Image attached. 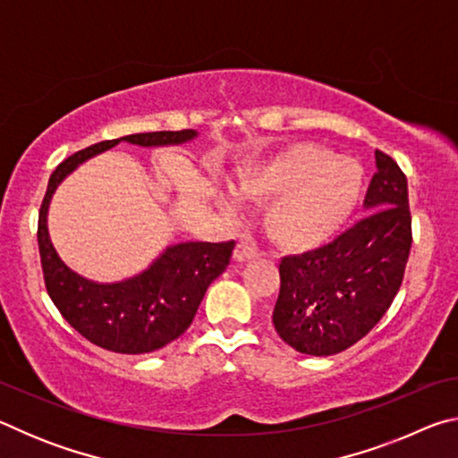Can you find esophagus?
<instances>
[{"mask_svg": "<svg viewBox=\"0 0 458 458\" xmlns=\"http://www.w3.org/2000/svg\"><path fill=\"white\" fill-rule=\"evenodd\" d=\"M259 257V250L254 248L250 242H238L234 248V260L236 262H246V260H254Z\"/></svg>", "mask_w": 458, "mask_h": 458, "instance_id": "esophagus-1", "label": "esophagus"}]
</instances>
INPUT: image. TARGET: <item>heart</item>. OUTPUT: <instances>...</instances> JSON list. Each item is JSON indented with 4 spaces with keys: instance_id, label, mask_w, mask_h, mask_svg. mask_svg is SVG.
<instances>
[{
    "instance_id": "1",
    "label": "heart",
    "mask_w": 458,
    "mask_h": 458,
    "mask_svg": "<svg viewBox=\"0 0 458 458\" xmlns=\"http://www.w3.org/2000/svg\"><path fill=\"white\" fill-rule=\"evenodd\" d=\"M363 167L317 143H291L238 175V198L270 206L265 228L283 250L309 252L335 238L358 208ZM218 204L238 214L232 193L220 191Z\"/></svg>"
}]
</instances>
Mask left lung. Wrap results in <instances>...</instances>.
<instances>
[{"instance_id": "obj_1", "label": "left lung", "mask_w": 458, "mask_h": 458, "mask_svg": "<svg viewBox=\"0 0 458 458\" xmlns=\"http://www.w3.org/2000/svg\"><path fill=\"white\" fill-rule=\"evenodd\" d=\"M376 174L363 199L366 218L317 250L278 267L273 323L284 344L307 355H333L368 335L404 278L412 218L408 183L396 161L374 153Z\"/></svg>"}]
</instances>
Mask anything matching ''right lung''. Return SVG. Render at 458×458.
Returning a JSON list of instances; mask_svg holds the SVG:
<instances>
[{"mask_svg": "<svg viewBox=\"0 0 458 458\" xmlns=\"http://www.w3.org/2000/svg\"><path fill=\"white\" fill-rule=\"evenodd\" d=\"M198 131H157L113 141H100L62 161L50 175L38 218V246L46 291L72 327L103 350L114 353H149L172 344L190 327L208 286L226 270L230 242H180L167 246L149 267L117 283H97L82 276L58 257L48 232V208L54 191L84 161L121 141L139 147L183 145Z\"/></svg>", "mask_w": 458, "mask_h": 458, "instance_id": "obj_1", "label": "right lung"}]
</instances>
